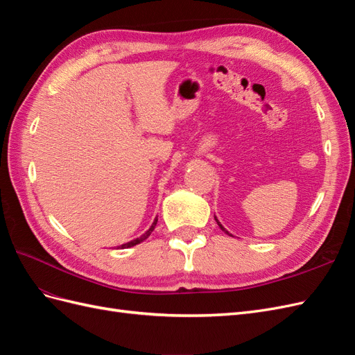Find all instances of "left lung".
<instances>
[{
  "mask_svg": "<svg viewBox=\"0 0 355 355\" xmlns=\"http://www.w3.org/2000/svg\"><path fill=\"white\" fill-rule=\"evenodd\" d=\"M214 219H216V218H214ZM216 222H218V225H219V228H220V230H222V231H225V232H227V234H230V232H228V231H227V230H225V228H223V227H222V225H220V222H219V220H218V219H216ZM230 235H231V234H230Z\"/></svg>",
  "mask_w": 355,
  "mask_h": 355,
  "instance_id": "1",
  "label": "left lung"
}]
</instances>
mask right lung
<instances>
[{
	"label": "right lung",
	"instance_id": "right-lung-1",
	"mask_svg": "<svg viewBox=\"0 0 355 355\" xmlns=\"http://www.w3.org/2000/svg\"><path fill=\"white\" fill-rule=\"evenodd\" d=\"M157 220H158V218H155L154 219V222H153V225H151V228H149L145 234H142L141 237L139 239H136V240H132V241H128V243H125V244H123V245H120L121 249H127V247H133V245H136V244H139V243H142V241H145L149 235H151V232L154 231V228H155V225H157Z\"/></svg>",
	"mask_w": 355,
	"mask_h": 355
}]
</instances>
